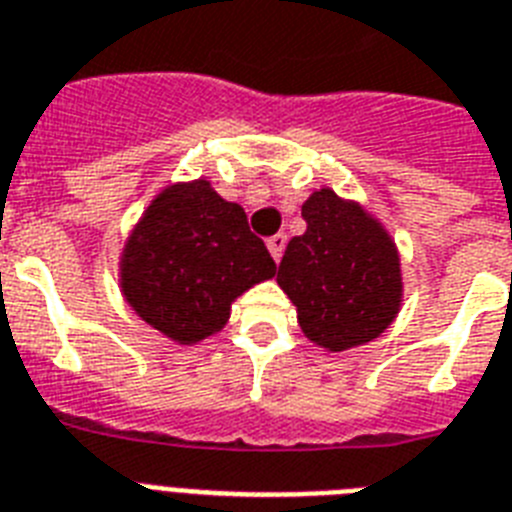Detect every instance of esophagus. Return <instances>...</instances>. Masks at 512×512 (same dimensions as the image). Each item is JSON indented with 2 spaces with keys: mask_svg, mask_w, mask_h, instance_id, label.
<instances>
[{
  "mask_svg": "<svg viewBox=\"0 0 512 512\" xmlns=\"http://www.w3.org/2000/svg\"><path fill=\"white\" fill-rule=\"evenodd\" d=\"M268 249H270V255H273V260L278 263V260H281V255H284V249H286V236L284 234L270 236Z\"/></svg>",
  "mask_w": 512,
  "mask_h": 512,
  "instance_id": "34e87169",
  "label": "esophagus"
}]
</instances>
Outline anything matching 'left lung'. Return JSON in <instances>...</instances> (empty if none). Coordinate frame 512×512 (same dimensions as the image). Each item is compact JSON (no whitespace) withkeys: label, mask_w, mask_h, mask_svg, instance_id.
Returning <instances> with one entry per match:
<instances>
[{"label":"left lung","mask_w":512,"mask_h":512,"mask_svg":"<svg viewBox=\"0 0 512 512\" xmlns=\"http://www.w3.org/2000/svg\"><path fill=\"white\" fill-rule=\"evenodd\" d=\"M307 231L286 244L278 286L310 342L342 352L376 339L400 310V257L376 220L331 189L302 205Z\"/></svg>","instance_id":"left-lung-1"}]
</instances>
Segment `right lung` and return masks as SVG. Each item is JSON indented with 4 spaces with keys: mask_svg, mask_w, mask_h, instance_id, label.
I'll list each match as a JSON object with an SVG mask.
<instances>
[{
    "mask_svg": "<svg viewBox=\"0 0 512 512\" xmlns=\"http://www.w3.org/2000/svg\"><path fill=\"white\" fill-rule=\"evenodd\" d=\"M276 276L247 213L207 181L170 186L149 205L123 252V294L152 328L181 344L215 334L231 302Z\"/></svg>",
    "mask_w": 512,
    "mask_h": 512,
    "instance_id": "right-lung-1",
    "label": "right lung"
}]
</instances>
